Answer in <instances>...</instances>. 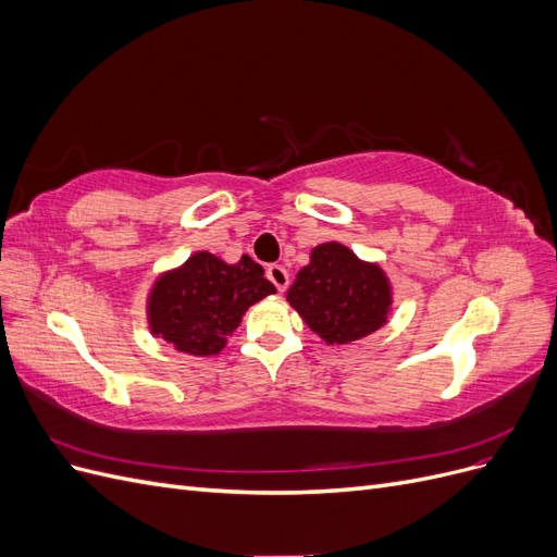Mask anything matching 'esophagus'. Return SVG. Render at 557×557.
Returning <instances> with one entry per match:
<instances>
[{"label":"esophagus","mask_w":557,"mask_h":557,"mask_svg":"<svg viewBox=\"0 0 557 557\" xmlns=\"http://www.w3.org/2000/svg\"><path fill=\"white\" fill-rule=\"evenodd\" d=\"M267 278L276 285L278 293L288 288V283H290V274L285 272V267H281V264H269L267 267Z\"/></svg>","instance_id":"34e87169"}]
</instances>
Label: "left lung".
Instances as JSON below:
<instances>
[{"mask_svg": "<svg viewBox=\"0 0 557 557\" xmlns=\"http://www.w3.org/2000/svg\"><path fill=\"white\" fill-rule=\"evenodd\" d=\"M288 305L327 346L374 334L393 311V283L379 262L339 242L318 244L288 288Z\"/></svg>", "mask_w": 557, "mask_h": 557, "instance_id": "obj_1", "label": "left lung"}]
</instances>
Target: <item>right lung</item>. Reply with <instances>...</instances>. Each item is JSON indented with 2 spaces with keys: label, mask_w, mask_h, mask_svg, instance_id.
<instances>
[{
  "label": "right lung",
  "mask_w": 557,
  "mask_h": 557,
  "mask_svg": "<svg viewBox=\"0 0 557 557\" xmlns=\"http://www.w3.org/2000/svg\"><path fill=\"white\" fill-rule=\"evenodd\" d=\"M274 293V283L252 258L225 262L209 250H197L150 285L146 323L150 334L176 350L211 358L225 348L244 313Z\"/></svg>",
  "instance_id": "obj_1"
}]
</instances>
